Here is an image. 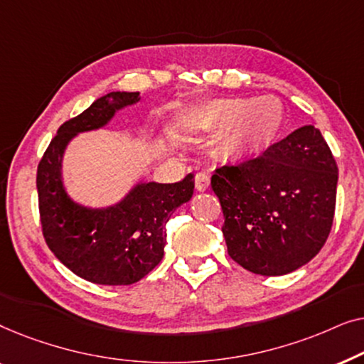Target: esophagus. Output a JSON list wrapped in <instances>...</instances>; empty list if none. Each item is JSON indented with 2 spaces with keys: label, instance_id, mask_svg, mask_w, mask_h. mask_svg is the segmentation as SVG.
<instances>
[{
  "label": "esophagus",
  "instance_id": "obj_1",
  "mask_svg": "<svg viewBox=\"0 0 364 364\" xmlns=\"http://www.w3.org/2000/svg\"><path fill=\"white\" fill-rule=\"evenodd\" d=\"M208 186H210V177H208V173L205 172H198L196 176V188L197 191H207Z\"/></svg>",
  "mask_w": 364,
  "mask_h": 364
}]
</instances>
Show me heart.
I'll list each match as a JSON object with an SVG mask.
<instances>
[{
  "mask_svg": "<svg viewBox=\"0 0 364 364\" xmlns=\"http://www.w3.org/2000/svg\"><path fill=\"white\" fill-rule=\"evenodd\" d=\"M198 126L223 131V147L238 157L255 156L272 146L283 126V109L270 97L222 99L197 114ZM251 139H248L247 137Z\"/></svg>",
  "mask_w": 364,
  "mask_h": 364,
  "instance_id": "1",
  "label": "heart"
}]
</instances>
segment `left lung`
Here are the masks:
<instances>
[{
    "label": "left lung",
    "instance_id": "obj_1",
    "mask_svg": "<svg viewBox=\"0 0 364 364\" xmlns=\"http://www.w3.org/2000/svg\"><path fill=\"white\" fill-rule=\"evenodd\" d=\"M338 167L321 132L303 126L250 161L215 168L232 260L257 275L295 272L330 235Z\"/></svg>",
    "mask_w": 364,
    "mask_h": 364
}]
</instances>
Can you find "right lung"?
Instances as JSON below:
<instances>
[{"instance_id":"add662e5","label":"right lung","mask_w":364,"mask_h":364,"mask_svg":"<svg viewBox=\"0 0 364 364\" xmlns=\"http://www.w3.org/2000/svg\"><path fill=\"white\" fill-rule=\"evenodd\" d=\"M139 92H111L58 129L38 166L36 187L43 235L63 265L97 285H132L164 257L166 223L193 193V173L176 183L141 182L106 208L82 207L64 188L61 162L79 132L104 127Z\"/></svg>"}]
</instances>
